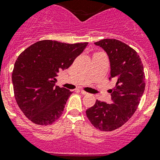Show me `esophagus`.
Returning a JSON list of instances; mask_svg holds the SVG:
<instances>
[{
    "instance_id": "34e87169",
    "label": "esophagus",
    "mask_w": 160,
    "mask_h": 160,
    "mask_svg": "<svg viewBox=\"0 0 160 160\" xmlns=\"http://www.w3.org/2000/svg\"><path fill=\"white\" fill-rule=\"evenodd\" d=\"M80 92H81V93H82L83 95H87V94H88V92H85V91H84V90H80Z\"/></svg>"
}]
</instances>
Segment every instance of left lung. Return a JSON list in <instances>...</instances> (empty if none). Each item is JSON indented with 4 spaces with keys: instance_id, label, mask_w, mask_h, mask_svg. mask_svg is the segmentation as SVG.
<instances>
[{
    "instance_id": "left-lung-1",
    "label": "left lung",
    "mask_w": 160,
    "mask_h": 160,
    "mask_svg": "<svg viewBox=\"0 0 160 160\" xmlns=\"http://www.w3.org/2000/svg\"><path fill=\"white\" fill-rule=\"evenodd\" d=\"M102 47L109 56L111 76L116 80L110 89L112 103L96 101L86 111V115L93 127L111 132L132 117L136 111L146 87L143 64L139 55L125 43L115 39H103L94 43Z\"/></svg>"
}]
</instances>
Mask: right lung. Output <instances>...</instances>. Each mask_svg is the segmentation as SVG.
I'll use <instances>...</instances> for the list:
<instances>
[{
	"instance_id": "right-lung-1",
	"label": "right lung",
	"mask_w": 160,
	"mask_h": 160,
	"mask_svg": "<svg viewBox=\"0 0 160 160\" xmlns=\"http://www.w3.org/2000/svg\"><path fill=\"white\" fill-rule=\"evenodd\" d=\"M88 42L67 44L44 40L27 48L12 72L15 100L22 113L39 125H49L62 114L72 91L55 86L57 73L68 69Z\"/></svg>"
}]
</instances>
